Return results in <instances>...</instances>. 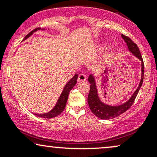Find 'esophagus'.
Listing matches in <instances>:
<instances>
[{
    "instance_id": "obj_1",
    "label": "esophagus",
    "mask_w": 157,
    "mask_h": 157,
    "mask_svg": "<svg viewBox=\"0 0 157 157\" xmlns=\"http://www.w3.org/2000/svg\"><path fill=\"white\" fill-rule=\"evenodd\" d=\"M86 80V77L84 74H80L78 76V81H85Z\"/></svg>"
}]
</instances>
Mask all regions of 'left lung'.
Instances as JSON below:
<instances>
[{"instance_id": "left-lung-1", "label": "left lung", "mask_w": 157, "mask_h": 157, "mask_svg": "<svg viewBox=\"0 0 157 157\" xmlns=\"http://www.w3.org/2000/svg\"><path fill=\"white\" fill-rule=\"evenodd\" d=\"M122 38L125 40L126 44L128 45L129 50L134 54L135 56L138 57L140 60H142V78L141 81L140 82V86H139L138 89L136 90L134 94L131 97L130 100L127 102H125L123 105L120 106H110L105 105L104 103L100 101L99 99L98 95H97V91L96 88V85H95L94 80L92 75H90L89 77V82L91 84L90 86V91L88 95V104L90 108V110L97 117L102 119V120H109V119H112L113 117L119 116V115L122 114L124 112H125L127 110H128L133 105L135 99L137 96L139 91H140V88H141L142 82H143V77H144V63L143 59L140 53V49L134 41L131 40L130 37L124 35H122Z\"/></svg>"}]
</instances>
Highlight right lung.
<instances>
[{
    "label": "right lung",
    "instance_id": "add662e5",
    "mask_svg": "<svg viewBox=\"0 0 157 157\" xmlns=\"http://www.w3.org/2000/svg\"><path fill=\"white\" fill-rule=\"evenodd\" d=\"M37 29H40V28H37L36 29L33 30V31L30 32L29 33L28 35L24 37V39L23 40H26L27 37H29V36L31 35L34 32L37 31ZM77 77H78V75H75L73 78L71 79V80L66 85V86H65L63 91L62 94H61L60 98H59L58 101H57V103L56 104L55 108H54L51 111H49V112L47 113H44V114H35H35L37 115V117H40L46 118V119H51L53 117H57L58 115H60V113L63 111L65 108H66V102H67L68 97V94H69L70 91L73 89V87L75 86V84L77 83Z\"/></svg>",
    "mask_w": 157,
    "mask_h": 157
}]
</instances>
